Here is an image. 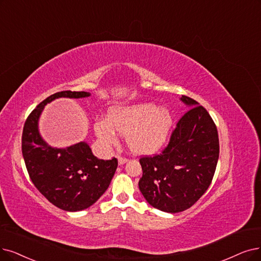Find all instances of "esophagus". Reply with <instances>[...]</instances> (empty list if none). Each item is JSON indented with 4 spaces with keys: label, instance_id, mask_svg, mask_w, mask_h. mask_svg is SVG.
<instances>
[{
    "label": "esophagus",
    "instance_id": "34e87169",
    "mask_svg": "<svg viewBox=\"0 0 261 261\" xmlns=\"http://www.w3.org/2000/svg\"><path fill=\"white\" fill-rule=\"evenodd\" d=\"M117 159H118V162L120 165H123L127 162V159L126 158H123V156L121 155H117Z\"/></svg>",
    "mask_w": 261,
    "mask_h": 261
}]
</instances>
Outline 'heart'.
Returning a JSON list of instances; mask_svg holds the SVG:
<instances>
[{"mask_svg": "<svg viewBox=\"0 0 261 261\" xmlns=\"http://www.w3.org/2000/svg\"><path fill=\"white\" fill-rule=\"evenodd\" d=\"M172 126V114L165 107L152 102L113 107L107 120L95 123L98 138L107 145L118 142L116 132L126 136L128 147L136 153L151 154L165 144Z\"/></svg>", "mask_w": 261, "mask_h": 261, "instance_id": "heart-1", "label": "heart"}]
</instances>
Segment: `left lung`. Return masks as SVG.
I'll return each instance as SVG.
<instances>
[{
  "label": "left lung",
  "mask_w": 261,
  "mask_h": 261,
  "mask_svg": "<svg viewBox=\"0 0 261 261\" xmlns=\"http://www.w3.org/2000/svg\"><path fill=\"white\" fill-rule=\"evenodd\" d=\"M191 108L175 125L167 147L142 156L139 190L152 206L168 213L189 209L209 189L220 155L217 128L195 99L182 95Z\"/></svg>",
  "instance_id": "1"
}]
</instances>
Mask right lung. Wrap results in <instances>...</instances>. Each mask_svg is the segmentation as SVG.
Here are the masks:
<instances>
[{"mask_svg": "<svg viewBox=\"0 0 261 261\" xmlns=\"http://www.w3.org/2000/svg\"><path fill=\"white\" fill-rule=\"evenodd\" d=\"M88 96V92L55 93L29 114L23 126L22 155L30 179L41 195L64 211L85 210L96 202L108 189L118 160L97 159L86 142L66 149L49 147L38 133V119L45 105L56 98Z\"/></svg>", "mask_w": 261, "mask_h": 261, "instance_id": "add662e5", "label": "right lung"}]
</instances>
